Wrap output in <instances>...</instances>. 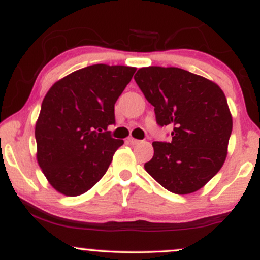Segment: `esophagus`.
Wrapping results in <instances>:
<instances>
[{
    "label": "esophagus",
    "instance_id": "1",
    "mask_svg": "<svg viewBox=\"0 0 260 260\" xmlns=\"http://www.w3.org/2000/svg\"><path fill=\"white\" fill-rule=\"evenodd\" d=\"M126 142L128 143V144H132V145H134V144H138L139 140H138V139H134V138H132V137H128Z\"/></svg>",
    "mask_w": 260,
    "mask_h": 260
}]
</instances>
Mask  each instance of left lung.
<instances>
[{
  "label": "left lung",
  "mask_w": 260,
  "mask_h": 260,
  "mask_svg": "<svg viewBox=\"0 0 260 260\" xmlns=\"http://www.w3.org/2000/svg\"><path fill=\"white\" fill-rule=\"evenodd\" d=\"M134 80L154 106L157 123L172 127L171 143H153L145 170L170 192H197L228 156L232 116L225 94L213 80L177 67L139 68Z\"/></svg>",
  "instance_id": "1"
}]
</instances>
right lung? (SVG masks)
<instances>
[{"instance_id":"obj_1","label":"right lung","mask_w":260,"mask_h":260,"mask_svg":"<svg viewBox=\"0 0 260 260\" xmlns=\"http://www.w3.org/2000/svg\"><path fill=\"white\" fill-rule=\"evenodd\" d=\"M136 67L92 64L74 71L45 95L35 123L37 160L58 193L77 197L101 180L123 144L107 131L115 103Z\"/></svg>"}]
</instances>
